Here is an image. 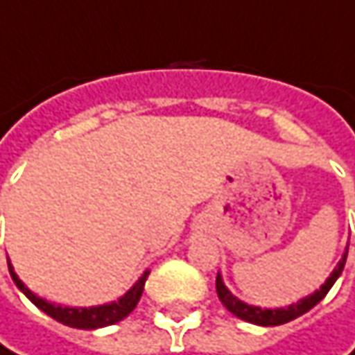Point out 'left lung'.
I'll return each mask as SVG.
<instances>
[{"label": "left lung", "mask_w": 355, "mask_h": 355, "mask_svg": "<svg viewBox=\"0 0 355 355\" xmlns=\"http://www.w3.org/2000/svg\"><path fill=\"white\" fill-rule=\"evenodd\" d=\"M345 259H347V251L342 255L340 263L336 265V269L329 273V277L325 279V283H323L320 289H315L311 295L303 297V300H300L297 303H291V305H287V307H273V309H267V307H265V309H261L257 305H249V303L241 302L239 297H235V295L227 289V285L223 282L220 273H217V295H219L220 303H223L233 315H237L239 320L255 323V325H265V327H269V325H282V323L291 322V320L300 318L303 313H307L313 305H318V303L322 302L323 297L327 295V291L331 289V285L338 282V277L342 275Z\"/></svg>", "instance_id": "1"}]
</instances>
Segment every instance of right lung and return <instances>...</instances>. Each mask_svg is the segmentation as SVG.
I'll return each mask as SVG.
<instances>
[{
    "instance_id": "add662e5",
    "label": "right lung",
    "mask_w": 355,
    "mask_h": 355,
    "mask_svg": "<svg viewBox=\"0 0 355 355\" xmlns=\"http://www.w3.org/2000/svg\"><path fill=\"white\" fill-rule=\"evenodd\" d=\"M8 267H10V275L13 283L17 285V289L30 300V302L40 307L44 313H48L55 322L70 325V327H78V329H98V327H106L112 323L122 322L124 318L130 315V311L136 307V303L140 302V295L144 291V283L148 277V269L138 277V282L116 302L104 303V305H92V307H68V305H58V303L46 302L44 297H37L33 291H30L24 282L17 277V273L13 271V265L8 259Z\"/></svg>"
}]
</instances>
